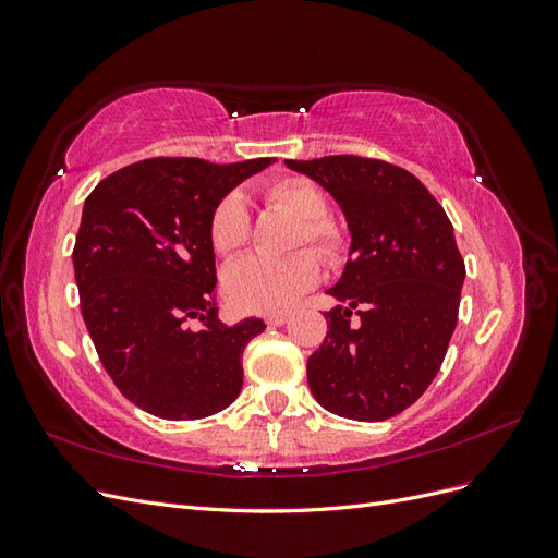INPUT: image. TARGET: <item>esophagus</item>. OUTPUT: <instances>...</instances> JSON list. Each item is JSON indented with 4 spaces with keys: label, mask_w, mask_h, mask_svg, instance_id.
Here are the masks:
<instances>
[{
    "label": "esophagus",
    "mask_w": 558,
    "mask_h": 558,
    "mask_svg": "<svg viewBox=\"0 0 558 558\" xmlns=\"http://www.w3.org/2000/svg\"><path fill=\"white\" fill-rule=\"evenodd\" d=\"M291 318V312H279V314H269V316H265V320H267V326H283L286 320Z\"/></svg>",
    "instance_id": "esophagus-1"
}]
</instances>
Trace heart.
Wrapping results in <instances>:
<instances>
[{"label": "heart", "instance_id": "heart-1", "mask_svg": "<svg viewBox=\"0 0 558 558\" xmlns=\"http://www.w3.org/2000/svg\"><path fill=\"white\" fill-rule=\"evenodd\" d=\"M267 205L300 218L293 246H314L320 258L335 265L344 258L349 234L328 214V197L305 177H286L265 185ZM251 218L240 195H228L209 216V242L221 256H232L246 246ZM320 277V260L314 251H295L286 258L246 256L228 267L223 286L232 307L253 314H277L310 291Z\"/></svg>", "mask_w": 558, "mask_h": 558}]
</instances>
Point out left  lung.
I'll list each match as a JSON object with an SVG mask.
<instances>
[{"label":"left lung","mask_w":558,"mask_h":558,"mask_svg":"<svg viewBox=\"0 0 558 558\" xmlns=\"http://www.w3.org/2000/svg\"><path fill=\"white\" fill-rule=\"evenodd\" d=\"M342 207L351 246L328 295V332L307 361L320 408L353 421L408 410L440 373L459 320L465 263L424 183L361 156L286 160Z\"/></svg>","instance_id":"left-lung-1"}]
</instances>
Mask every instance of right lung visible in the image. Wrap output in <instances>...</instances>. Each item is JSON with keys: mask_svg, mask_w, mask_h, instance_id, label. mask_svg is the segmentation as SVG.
I'll return each instance as SVG.
<instances>
[{"mask_svg": "<svg viewBox=\"0 0 558 558\" xmlns=\"http://www.w3.org/2000/svg\"><path fill=\"white\" fill-rule=\"evenodd\" d=\"M269 162L148 158L86 197L72 253L81 314L118 391L148 414L205 418L242 391V353L265 324L218 318L209 216Z\"/></svg>", "mask_w": 558, "mask_h": 558, "instance_id": "right-lung-1", "label": "right lung"}]
</instances>
